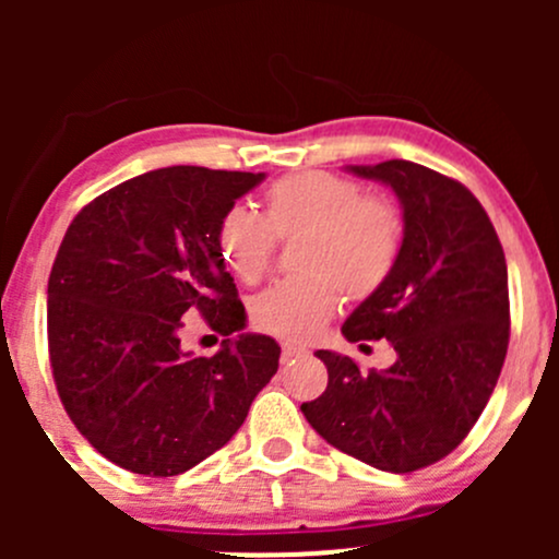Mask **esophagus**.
I'll use <instances>...</instances> for the list:
<instances>
[{"instance_id":"esophagus-1","label":"esophagus","mask_w":559,"mask_h":559,"mask_svg":"<svg viewBox=\"0 0 559 559\" xmlns=\"http://www.w3.org/2000/svg\"><path fill=\"white\" fill-rule=\"evenodd\" d=\"M305 355H307L305 346H297V344L281 346V362H292V360H297V357H305Z\"/></svg>"}]
</instances>
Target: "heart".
<instances>
[{"label": "heart", "instance_id": "1", "mask_svg": "<svg viewBox=\"0 0 559 559\" xmlns=\"http://www.w3.org/2000/svg\"><path fill=\"white\" fill-rule=\"evenodd\" d=\"M294 243V271L249 305L254 329L307 342L342 305L376 297L400 265L404 213L386 194L329 170H301L265 189L262 215L247 207L223 213L217 254L230 275L258 284L271 267L275 239Z\"/></svg>", "mask_w": 559, "mask_h": 559}]
</instances>
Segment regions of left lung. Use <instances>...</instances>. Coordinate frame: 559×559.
<instances>
[{
	"mask_svg": "<svg viewBox=\"0 0 559 559\" xmlns=\"http://www.w3.org/2000/svg\"><path fill=\"white\" fill-rule=\"evenodd\" d=\"M349 170L394 189L404 247L389 284L342 333L362 349L386 338L396 362L362 373L349 357L316 352L329 386L301 413L352 457L413 473L463 444L497 386L510 342L507 262L486 210L454 178L407 159Z\"/></svg>",
	"mask_w": 559,
	"mask_h": 559,
	"instance_id": "obj_1",
	"label": "left lung"
}]
</instances>
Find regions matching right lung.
Wrapping results in <instances>:
<instances>
[{
    "mask_svg": "<svg viewBox=\"0 0 559 559\" xmlns=\"http://www.w3.org/2000/svg\"><path fill=\"white\" fill-rule=\"evenodd\" d=\"M265 173L173 165L118 183L66 230L49 273V362L83 439L139 476L186 473L228 444L278 370L271 336L181 349L183 318L230 336L247 323L215 230Z\"/></svg>",
    "mask_w": 559,
    "mask_h": 559,
    "instance_id": "right-lung-1",
    "label": "right lung"
}]
</instances>
